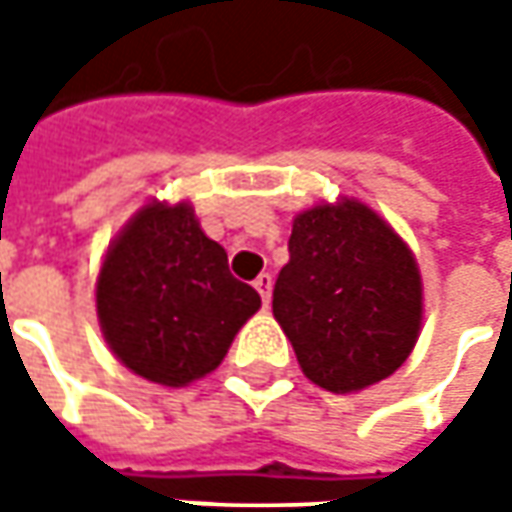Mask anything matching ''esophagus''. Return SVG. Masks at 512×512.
<instances>
[{"mask_svg": "<svg viewBox=\"0 0 512 512\" xmlns=\"http://www.w3.org/2000/svg\"><path fill=\"white\" fill-rule=\"evenodd\" d=\"M253 287L259 290V296H262V305H270V290H273V276L270 273H262V276H256V282Z\"/></svg>", "mask_w": 512, "mask_h": 512, "instance_id": "obj_1", "label": "esophagus"}]
</instances>
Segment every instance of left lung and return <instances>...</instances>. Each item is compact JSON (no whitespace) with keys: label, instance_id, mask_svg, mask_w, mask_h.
<instances>
[{"label":"left lung","instance_id":"left-lung-1","mask_svg":"<svg viewBox=\"0 0 512 512\" xmlns=\"http://www.w3.org/2000/svg\"><path fill=\"white\" fill-rule=\"evenodd\" d=\"M273 316L305 376L353 393L399 370L419 339L422 276L393 227L362 202L299 213Z\"/></svg>","mask_w":512,"mask_h":512}]
</instances>
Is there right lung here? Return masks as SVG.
<instances>
[{
  "label": "right lung",
  "mask_w": 512,
  "mask_h": 512,
  "mask_svg": "<svg viewBox=\"0 0 512 512\" xmlns=\"http://www.w3.org/2000/svg\"><path fill=\"white\" fill-rule=\"evenodd\" d=\"M259 293L227 267L190 205L142 207L110 245L96 313L116 359L165 387L202 379L225 359Z\"/></svg>",
  "instance_id": "obj_1"
}]
</instances>
